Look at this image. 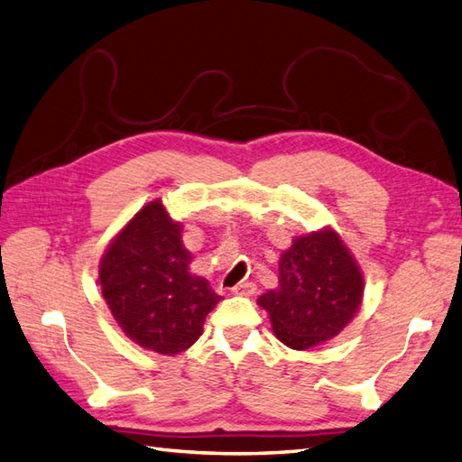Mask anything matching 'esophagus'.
<instances>
[{"instance_id": "1", "label": "esophagus", "mask_w": 462, "mask_h": 462, "mask_svg": "<svg viewBox=\"0 0 462 462\" xmlns=\"http://www.w3.org/2000/svg\"><path fill=\"white\" fill-rule=\"evenodd\" d=\"M231 291H233L235 295H245V297H248V295H253V293L256 291V285H254L253 282H243V283H236Z\"/></svg>"}]
</instances>
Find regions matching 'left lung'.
I'll return each mask as SVG.
<instances>
[{
  "label": "left lung",
  "instance_id": "left-lung-1",
  "mask_svg": "<svg viewBox=\"0 0 462 462\" xmlns=\"http://www.w3.org/2000/svg\"><path fill=\"white\" fill-rule=\"evenodd\" d=\"M364 276L338 233L324 229L293 241L280 260V288L258 297L278 340L307 350L330 340L354 319Z\"/></svg>",
  "mask_w": 462,
  "mask_h": 462
}]
</instances>
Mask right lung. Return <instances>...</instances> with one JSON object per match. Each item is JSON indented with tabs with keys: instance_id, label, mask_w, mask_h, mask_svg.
I'll return each instance as SVG.
<instances>
[{
	"instance_id": "add662e5",
	"label": "right lung",
	"mask_w": 462,
	"mask_h": 462,
	"mask_svg": "<svg viewBox=\"0 0 462 462\" xmlns=\"http://www.w3.org/2000/svg\"><path fill=\"white\" fill-rule=\"evenodd\" d=\"M190 253L159 200L143 206L106 248L98 268L112 317L135 344L174 356L202 336L219 301L209 283L189 272Z\"/></svg>"
}]
</instances>
